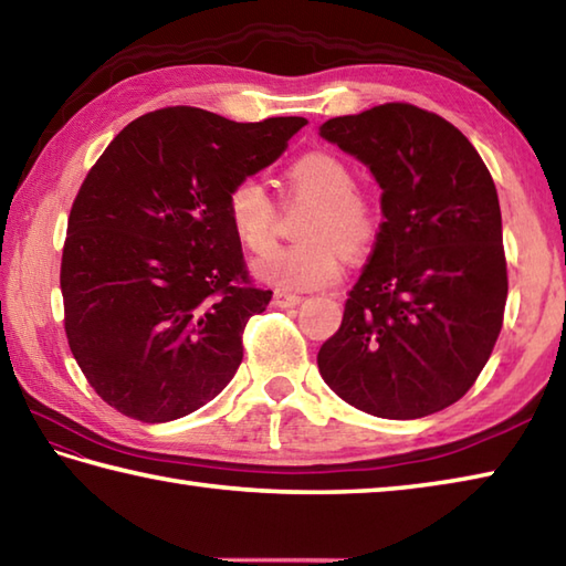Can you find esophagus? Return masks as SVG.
<instances>
[{
    "label": "esophagus",
    "instance_id": "esophagus-1",
    "mask_svg": "<svg viewBox=\"0 0 566 566\" xmlns=\"http://www.w3.org/2000/svg\"><path fill=\"white\" fill-rule=\"evenodd\" d=\"M272 302H274V306H280V308H290V306H296L298 302H302V296L292 294V292H284V290H276Z\"/></svg>",
    "mask_w": 566,
    "mask_h": 566
}]
</instances>
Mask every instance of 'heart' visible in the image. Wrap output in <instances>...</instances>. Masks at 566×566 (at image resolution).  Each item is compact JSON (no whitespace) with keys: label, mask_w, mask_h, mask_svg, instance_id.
<instances>
[{"label":"heart","mask_w":566,"mask_h":566,"mask_svg":"<svg viewBox=\"0 0 566 566\" xmlns=\"http://www.w3.org/2000/svg\"><path fill=\"white\" fill-rule=\"evenodd\" d=\"M290 181L304 198L316 201L306 218V240L270 250L252 264L258 280L284 292L318 290L334 284L343 270L340 248L363 254L380 228L378 208L356 191L353 171L328 151H308L290 166ZM228 220L238 240L252 252L274 242V203L260 179L245 176L228 193Z\"/></svg>","instance_id":"1"}]
</instances>
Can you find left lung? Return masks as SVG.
I'll return each mask as SVG.
<instances>
[{"instance_id":"1","label":"left lung","mask_w":566,"mask_h":566,"mask_svg":"<svg viewBox=\"0 0 566 566\" xmlns=\"http://www.w3.org/2000/svg\"><path fill=\"white\" fill-rule=\"evenodd\" d=\"M318 135L382 188V223L318 373L340 400L419 419L461 400L501 334L507 298L497 191L479 151L427 109L387 103Z\"/></svg>"}]
</instances>
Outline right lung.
<instances>
[{"instance_id":"right-lung-1","label":"right lung","mask_w":566,"mask_h":566,"mask_svg":"<svg viewBox=\"0 0 566 566\" xmlns=\"http://www.w3.org/2000/svg\"><path fill=\"white\" fill-rule=\"evenodd\" d=\"M304 125L166 107L129 122L85 176L61 262L65 336L117 412L171 422L232 380L272 292L248 280L228 193Z\"/></svg>"}]
</instances>
